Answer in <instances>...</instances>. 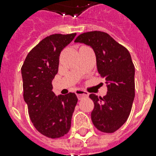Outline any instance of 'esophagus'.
<instances>
[{
	"mask_svg": "<svg viewBox=\"0 0 156 156\" xmlns=\"http://www.w3.org/2000/svg\"><path fill=\"white\" fill-rule=\"evenodd\" d=\"M76 95L78 96V98L79 100L81 99H83L84 97H87L88 95H89V93L85 91V90H81V89H78V90H76Z\"/></svg>",
	"mask_w": 156,
	"mask_h": 156,
	"instance_id": "esophagus-1",
	"label": "esophagus"
}]
</instances>
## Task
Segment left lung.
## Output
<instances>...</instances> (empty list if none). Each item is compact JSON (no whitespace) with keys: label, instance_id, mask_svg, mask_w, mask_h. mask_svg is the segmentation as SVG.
<instances>
[{"label":"left lung","instance_id":"8db88e82","mask_svg":"<svg viewBox=\"0 0 156 156\" xmlns=\"http://www.w3.org/2000/svg\"><path fill=\"white\" fill-rule=\"evenodd\" d=\"M74 42L92 48L98 72L106 81V95H90L95 104L91 121L101 132L113 133L127 121L135 95V69L130 53L108 34L98 30L81 34Z\"/></svg>","mask_w":156,"mask_h":156}]
</instances>
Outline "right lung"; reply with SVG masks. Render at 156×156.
<instances>
[{
	"mask_svg": "<svg viewBox=\"0 0 156 156\" xmlns=\"http://www.w3.org/2000/svg\"><path fill=\"white\" fill-rule=\"evenodd\" d=\"M75 35L54 34L44 38L30 50L21 69L23 98L30 121L48 138H61L68 133L78 103L74 93L56 96L52 84L58 72L61 52Z\"/></svg>",
	"mask_w": 156,
	"mask_h": 156,
	"instance_id": "1",
	"label": "right lung"
}]
</instances>
